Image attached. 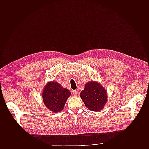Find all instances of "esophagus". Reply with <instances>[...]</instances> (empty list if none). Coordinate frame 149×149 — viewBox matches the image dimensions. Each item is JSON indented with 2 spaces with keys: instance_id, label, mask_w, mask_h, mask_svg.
<instances>
[{
  "instance_id": "obj_1",
  "label": "esophagus",
  "mask_w": 149,
  "mask_h": 149,
  "mask_svg": "<svg viewBox=\"0 0 149 149\" xmlns=\"http://www.w3.org/2000/svg\"><path fill=\"white\" fill-rule=\"evenodd\" d=\"M72 93H73V94H74V96H77V94H78V93H77V90H73Z\"/></svg>"
}]
</instances>
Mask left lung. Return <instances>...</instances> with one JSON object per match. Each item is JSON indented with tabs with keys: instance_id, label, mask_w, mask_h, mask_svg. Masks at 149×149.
I'll return each instance as SVG.
<instances>
[{
	"instance_id": "8db88e82",
	"label": "left lung",
	"mask_w": 149,
	"mask_h": 149,
	"mask_svg": "<svg viewBox=\"0 0 149 149\" xmlns=\"http://www.w3.org/2000/svg\"><path fill=\"white\" fill-rule=\"evenodd\" d=\"M80 97L87 108L93 111H100L107 102V91L98 82L89 81L81 91Z\"/></svg>"
}]
</instances>
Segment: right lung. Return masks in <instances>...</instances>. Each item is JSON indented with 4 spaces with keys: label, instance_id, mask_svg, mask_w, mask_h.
Listing matches in <instances>:
<instances>
[{
    "label": "right lung",
    "instance_id": "1",
    "mask_svg": "<svg viewBox=\"0 0 149 149\" xmlns=\"http://www.w3.org/2000/svg\"><path fill=\"white\" fill-rule=\"evenodd\" d=\"M71 92L63 88L57 82H49L44 86L42 92L43 103L49 110L58 113L63 109L66 100Z\"/></svg>",
    "mask_w": 149,
    "mask_h": 149
}]
</instances>
